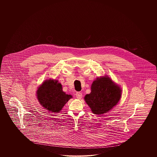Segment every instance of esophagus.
Here are the masks:
<instances>
[{"instance_id":"1","label":"esophagus","mask_w":157,"mask_h":157,"mask_svg":"<svg viewBox=\"0 0 157 157\" xmlns=\"http://www.w3.org/2000/svg\"><path fill=\"white\" fill-rule=\"evenodd\" d=\"M76 97L78 99H81L82 97V94L81 92H78L76 93Z\"/></svg>"}]
</instances>
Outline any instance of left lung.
Segmentation results:
<instances>
[{
    "label": "left lung",
    "mask_w": 157,
    "mask_h": 157,
    "mask_svg": "<svg viewBox=\"0 0 157 157\" xmlns=\"http://www.w3.org/2000/svg\"><path fill=\"white\" fill-rule=\"evenodd\" d=\"M121 96L120 87L109 78L103 76L92 82L91 92L84 98L92 112L101 115L109 111L117 104Z\"/></svg>",
    "instance_id": "8db88e82"
}]
</instances>
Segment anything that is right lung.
Wrapping results in <instances>:
<instances>
[{"label": "right lung", "mask_w": 157, "mask_h": 157, "mask_svg": "<svg viewBox=\"0 0 157 157\" xmlns=\"http://www.w3.org/2000/svg\"><path fill=\"white\" fill-rule=\"evenodd\" d=\"M37 98L39 103L46 109L58 112L72 96L63 92L62 85L58 81L49 79L44 82L38 88Z\"/></svg>", "instance_id": "right-lung-1"}]
</instances>
